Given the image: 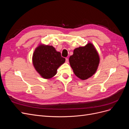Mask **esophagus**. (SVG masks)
Instances as JSON below:
<instances>
[{"instance_id":"1","label":"esophagus","mask_w":129,"mask_h":129,"mask_svg":"<svg viewBox=\"0 0 129 129\" xmlns=\"http://www.w3.org/2000/svg\"><path fill=\"white\" fill-rule=\"evenodd\" d=\"M66 63H67L69 62L68 58H66Z\"/></svg>"}]
</instances>
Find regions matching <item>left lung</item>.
<instances>
[{
	"label": "left lung",
	"mask_w": 129,
	"mask_h": 129,
	"mask_svg": "<svg viewBox=\"0 0 129 129\" xmlns=\"http://www.w3.org/2000/svg\"><path fill=\"white\" fill-rule=\"evenodd\" d=\"M69 61L75 75L85 80L96 73L100 63V56L95 46L89 42L85 46L74 49Z\"/></svg>",
	"instance_id": "1"
}]
</instances>
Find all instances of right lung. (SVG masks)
Here are the masks:
<instances>
[{"mask_svg":"<svg viewBox=\"0 0 129 129\" xmlns=\"http://www.w3.org/2000/svg\"><path fill=\"white\" fill-rule=\"evenodd\" d=\"M65 58L52 46L40 44L35 49L32 56L34 67L45 79L55 76L58 68L64 63Z\"/></svg>","mask_w":129,"mask_h":129,"instance_id":"1","label":"right lung"}]
</instances>
